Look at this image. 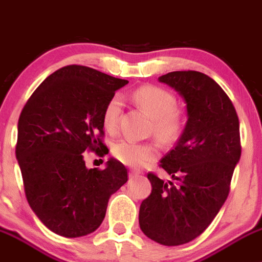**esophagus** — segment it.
Returning <instances> with one entry per match:
<instances>
[{
	"label": "esophagus",
	"instance_id": "34e87169",
	"mask_svg": "<svg viewBox=\"0 0 262 262\" xmlns=\"http://www.w3.org/2000/svg\"><path fill=\"white\" fill-rule=\"evenodd\" d=\"M139 174H141V172H139L138 170H130V171H129V177L130 178L137 177V175H139Z\"/></svg>",
	"mask_w": 262,
	"mask_h": 262
}]
</instances>
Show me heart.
Wrapping results in <instances>:
<instances>
[{"instance_id":"heart-1","label":"heart","mask_w":262,"mask_h":262,"mask_svg":"<svg viewBox=\"0 0 262 262\" xmlns=\"http://www.w3.org/2000/svg\"><path fill=\"white\" fill-rule=\"evenodd\" d=\"M133 98L138 106L154 118L152 130H155L162 141H172L177 138L183 128V118L180 111L175 107V97L169 91L157 85H142L134 91ZM121 108L123 102L119 95L113 96L106 103L102 114V123L106 130H116ZM113 154L123 164L138 167L156 156L157 147L151 142H136L124 138L114 144Z\"/></svg>"}]
</instances>
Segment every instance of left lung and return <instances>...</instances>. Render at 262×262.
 I'll return each mask as SVG.
<instances>
[{
    "label": "left lung",
    "instance_id": "left-lung-1",
    "mask_svg": "<svg viewBox=\"0 0 262 262\" xmlns=\"http://www.w3.org/2000/svg\"><path fill=\"white\" fill-rule=\"evenodd\" d=\"M159 80L183 96L188 120L160 162L175 183L148 172L152 192L142 201L139 225L155 242L179 246L206 230L229 194L242 151L239 120L224 90L204 73L171 72Z\"/></svg>",
    "mask_w": 262,
    "mask_h": 262
}]
</instances>
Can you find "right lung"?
Segmentation results:
<instances>
[{
  "instance_id": "add662e5",
  "label": "right lung",
  "mask_w": 262,
  "mask_h": 262,
  "mask_svg": "<svg viewBox=\"0 0 262 262\" xmlns=\"http://www.w3.org/2000/svg\"><path fill=\"white\" fill-rule=\"evenodd\" d=\"M128 83L83 65H68L46 78L23 107L15 154L28 204L53 233L77 238L95 232L108 199L128 180L110 159L87 169L84 152L103 157L102 114L116 90Z\"/></svg>"
}]
</instances>
